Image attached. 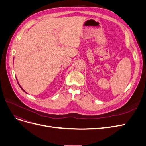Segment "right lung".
I'll return each mask as SVG.
<instances>
[{
    "instance_id": "1",
    "label": "right lung",
    "mask_w": 146,
    "mask_h": 146,
    "mask_svg": "<svg viewBox=\"0 0 146 146\" xmlns=\"http://www.w3.org/2000/svg\"><path fill=\"white\" fill-rule=\"evenodd\" d=\"M20 87H21V89H22V90H23V91H24V92H25V91H24V90H23V88H22V87H21V86H20Z\"/></svg>"
}]
</instances>
